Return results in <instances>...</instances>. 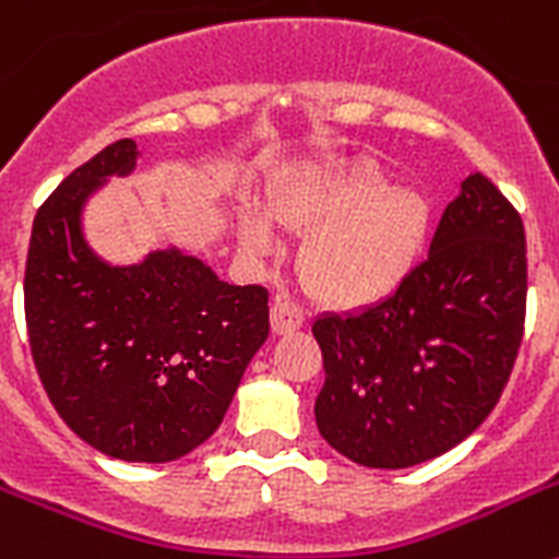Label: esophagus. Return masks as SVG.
Instances as JSON below:
<instances>
[{"instance_id": "esophagus-1", "label": "esophagus", "mask_w": 559, "mask_h": 559, "mask_svg": "<svg viewBox=\"0 0 559 559\" xmlns=\"http://www.w3.org/2000/svg\"><path fill=\"white\" fill-rule=\"evenodd\" d=\"M302 310L296 308L294 302H288V299H276V302L271 305V330H274L276 335L294 333V330L302 328Z\"/></svg>"}]
</instances>
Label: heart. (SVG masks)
I'll list each match as a JSON object with an SVG mask.
<instances>
[{"instance_id":"heart-1","label":"heart","mask_w":559,"mask_h":559,"mask_svg":"<svg viewBox=\"0 0 559 559\" xmlns=\"http://www.w3.org/2000/svg\"><path fill=\"white\" fill-rule=\"evenodd\" d=\"M271 218L308 231L299 254L305 283L324 305L364 308L392 294L426 249L431 204L419 190L392 187L372 162L302 167L271 190ZM240 243L263 257L274 246L265 215L246 212Z\"/></svg>"}]
</instances>
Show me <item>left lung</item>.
I'll return each mask as SVG.
<instances>
[{"mask_svg":"<svg viewBox=\"0 0 559 559\" xmlns=\"http://www.w3.org/2000/svg\"><path fill=\"white\" fill-rule=\"evenodd\" d=\"M526 322V235L481 173L442 212L431 251L383 302L322 316L316 426L341 456L400 471L451 451L496 408Z\"/></svg>","mask_w":559,"mask_h":559,"instance_id":"obj_1","label":"left lung"}]
</instances>
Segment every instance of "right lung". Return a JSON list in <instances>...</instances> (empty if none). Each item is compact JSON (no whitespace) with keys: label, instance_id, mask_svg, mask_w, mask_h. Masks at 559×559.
I'll use <instances>...</instances> for the list:
<instances>
[{"label":"right lung","instance_id":"obj_1","mask_svg":"<svg viewBox=\"0 0 559 559\" xmlns=\"http://www.w3.org/2000/svg\"><path fill=\"white\" fill-rule=\"evenodd\" d=\"M136 165L117 140L38 206L24 269L29 353L83 442L126 462H173L218 431L269 338V290L229 285L176 249L111 269L83 240V201Z\"/></svg>","mask_w":559,"mask_h":559}]
</instances>
